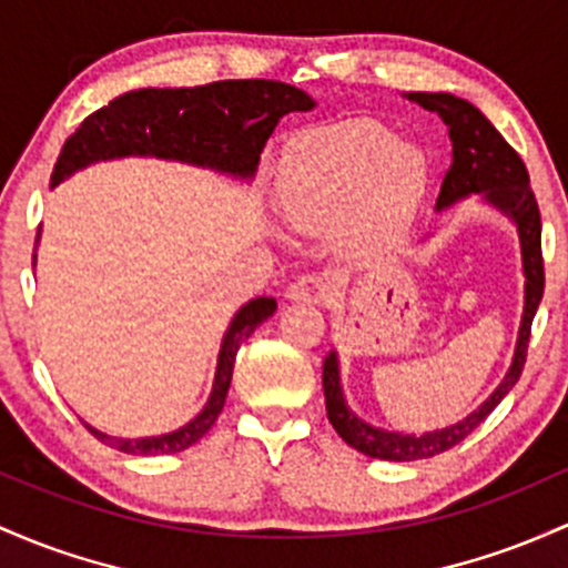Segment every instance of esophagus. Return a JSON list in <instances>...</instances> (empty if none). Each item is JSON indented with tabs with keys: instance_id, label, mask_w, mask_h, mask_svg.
Instances as JSON below:
<instances>
[{
	"instance_id": "1",
	"label": "esophagus",
	"mask_w": 568,
	"mask_h": 568,
	"mask_svg": "<svg viewBox=\"0 0 568 568\" xmlns=\"http://www.w3.org/2000/svg\"><path fill=\"white\" fill-rule=\"evenodd\" d=\"M332 296V285L323 277H315V274H304L296 283L288 285V298L298 304H323Z\"/></svg>"
}]
</instances>
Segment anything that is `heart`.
Instances as JSON below:
<instances>
[{
	"instance_id": "obj_1",
	"label": "heart",
	"mask_w": 568,
	"mask_h": 568,
	"mask_svg": "<svg viewBox=\"0 0 568 568\" xmlns=\"http://www.w3.org/2000/svg\"><path fill=\"white\" fill-rule=\"evenodd\" d=\"M428 164L413 142L372 118L307 129L288 142L277 213L302 236L339 232L351 247H379L409 226L426 193Z\"/></svg>"
}]
</instances>
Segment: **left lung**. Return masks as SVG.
<instances>
[{"label":"left lung","instance_id":"obj_1","mask_svg":"<svg viewBox=\"0 0 568 568\" xmlns=\"http://www.w3.org/2000/svg\"><path fill=\"white\" fill-rule=\"evenodd\" d=\"M409 102L420 104L423 110L436 112L445 121L447 134L453 142V161L442 180L439 196H436V213L464 202V199L479 193L485 204L498 210L504 217L513 221L520 240V261H523V315L520 328H517L515 353L509 361L507 375L496 385L494 394L485 398L477 409L450 423L445 428L423 434H402L388 432L366 423L347 404L345 390H342L339 375V353L328 351L323 361V394H326V413L336 434L369 458L379 460H420L439 456L450 450L458 442H464L479 423L485 420L498 407L504 396L515 388L520 379L523 364H526L528 336H531V321L537 315L541 294H545V266H541V221L537 199H534L531 180H528L526 164L520 161L513 148L507 145L501 134L496 132L494 123L479 112L475 104L466 99L453 97V93H428L413 91L404 93Z\"/></svg>","mask_w":568,"mask_h":568}]
</instances>
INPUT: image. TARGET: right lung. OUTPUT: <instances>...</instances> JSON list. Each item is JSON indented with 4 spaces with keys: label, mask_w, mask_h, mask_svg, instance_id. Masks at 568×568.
I'll use <instances>...</instances> for the list:
<instances>
[{
    "label": "right lung",
    "mask_w": 568,
    "mask_h": 568,
    "mask_svg": "<svg viewBox=\"0 0 568 568\" xmlns=\"http://www.w3.org/2000/svg\"><path fill=\"white\" fill-rule=\"evenodd\" d=\"M313 108L315 99L307 91L280 80H217L196 89H136L121 93L108 108L91 112L64 142L53 166L51 189L85 166L129 155L178 161L251 183L258 170L261 151L280 118ZM274 310L277 302L272 296H255L236 310L221 339L207 402L185 426L140 439L110 436L85 420L83 426L99 442L129 456H172L196 445L213 428L226 404L236 351Z\"/></svg>",
    "instance_id": "add662e5"
}]
</instances>
